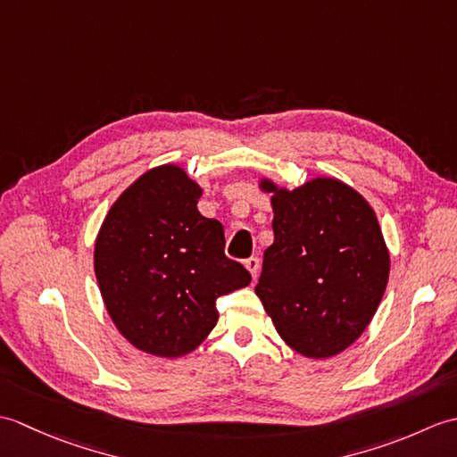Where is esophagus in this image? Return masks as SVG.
<instances>
[{"label":"esophagus","instance_id":"1","mask_svg":"<svg viewBox=\"0 0 457 457\" xmlns=\"http://www.w3.org/2000/svg\"><path fill=\"white\" fill-rule=\"evenodd\" d=\"M245 269L249 270V273H251V277H253V278H257V275H259V259L257 257H251V259H247L245 261Z\"/></svg>","mask_w":457,"mask_h":457}]
</instances>
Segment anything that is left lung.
I'll return each instance as SVG.
<instances>
[{"instance_id": "8db88e82", "label": "left lung", "mask_w": 457, "mask_h": 457, "mask_svg": "<svg viewBox=\"0 0 457 457\" xmlns=\"http://www.w3.org/2000/svg\"><path fill=\"white\" fill-rule=\"evenodd\" d=\"M275 241L263 253L255 295L280 339L298 355L342 353L371 324L389 283L391 257L377 213L334 177L296 188L267 177Z\"/></svg>"}]
</instances>
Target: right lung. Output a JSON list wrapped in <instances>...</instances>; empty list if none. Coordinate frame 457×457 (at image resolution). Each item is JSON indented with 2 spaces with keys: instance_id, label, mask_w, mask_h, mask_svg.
I'll use <instances>...</instances> for the list:
<instances>
[{
  "instance_id": "add662e5",
  "label": "right lung",
  "mask_w": 457,
  "mask_h": 457,
  "mask_svg": "<svg viewBox=\"0 0 457 457\" xmlns=\"http://www.w3.org/2000/svg\"><path fill=\"white\" fill-rule=\"evenodd\" d=\"M202 192L179 164H159L120 194L96 236L104 306L118 332L154 357L194 352L218 322V296L251 283L223 253L221 223L198 212Z\"/></svg>"
}]
</instances>
